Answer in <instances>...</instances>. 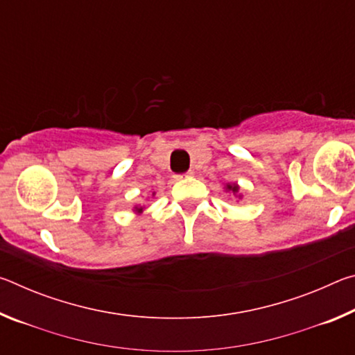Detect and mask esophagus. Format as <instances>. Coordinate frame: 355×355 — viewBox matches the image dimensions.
<instances>
[{
	"label": "esophagus",
	"mask_w": 355,
	"mask_h": 355,
	"mask_svg": "<svg viewBox=\"0 0 355 355\" xmlns=\"http://www.w3.org/2000/svg\"><path fill=\"white\" fill-rule=\"evenodd\" d=\"M192 171H189V172H186V173H183V175H177V178H183V177H192Z\"/></svg>",
	"instance_id": "obj_1"
}]
</instances>
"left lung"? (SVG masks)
Masks as SVG:
<instances>
[{
	"mask_svg": "<svg viewBox=\"0 0 355 355\" xmlns=\"http://www.w3.org/2000/svg\"><path fill=\"white\" fill-rule=\"evenodd\" d=\"M224 191L228 192V194H233L238 200L243 199V194H239V184L238 183H225L224 184Z\"/></svg>",
	"mask_w": 355,
	"mask_h": 355,
	"instance_id": "left-lung-1",
	"label": "left lung"
}]
</instances>
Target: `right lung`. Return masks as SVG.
Wrapping results in <instances>:
<instances>
[{
	"mask_svg": "<svg viewBox=\"0 0 355 355\" xmlns=\"http://www.w3.org/2000/svg\"><path fill=\"white\" fill-rule=\"evenodd\" d=\"M153 196H155V192L152 194V197H153ZM144 209H146V207L141 205V203H136V205L133 207V213H135L136 216H139L141 213H144Z\"/></svg>",
	"mask_w": 355,
	"mask_h": 355,
	"instance_id": "obj_1",
	"label": "right lung"
}]
</instances>
